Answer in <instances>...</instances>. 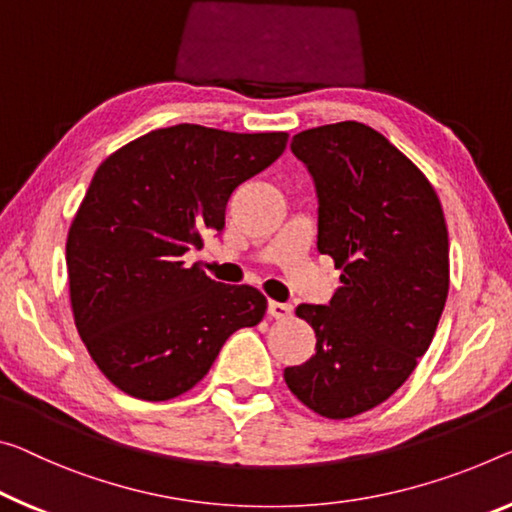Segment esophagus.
Listing matches in <instances>:
<instances>
[{
  "mask_svg": "<svg viewBox=\"0 0 512 512\" xmlns=\"http://www.w3.org/2000/svg\"><path fill=\"white\" fill-rule=\"evenodd\" d=\"M267 311H270V316L274 320H288L290 316H293V306L283 304V302H270Z\"/></svg>",
  "mask_w": 512,
  "mask_h": 512,
  "instance_id": "1",
  "label": "esophagus"
}]
</instances>
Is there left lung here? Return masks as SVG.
<instances>
[{"instance_id":"1","label":"left lung","mask_w":512,"mask_h":512,"mask_svg":"<svg viewBox=\"0 0 512 512\" xmlns=\"http://www.w3.org/2000/svg\"><path fill=\"white\" fill-rule=\"evenodd\" d=\"M293 153L318 192V249L341 270L329 306L300 304L316 355L283 371L325 419L384 403L426 355L448 295V231L426 174L357 121L304 130Z\"/></svg>"}]
</instances>
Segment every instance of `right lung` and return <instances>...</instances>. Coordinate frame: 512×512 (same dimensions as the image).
I'll return each instance as SVG.
<instances>
[{
    "instance_id": "right-lung-1",
    "label": "right lung",
    "mask_w": 512,
    "mask_h": 512,
    "mask_svg": "<svg viewBox=\"0 0 512 512\" xmlns=\"http://www.w3.org/2000/svg\"><path fill=\"white\" fill-rule=\"evenodd\" d=\"M286 144L288 132L180 123L100 164L70 224L66 265L75 327L114 387L176 398L206 377L226 338L263 320L261 290L212 281L183 256L224 229L235 187Z\"/></svg>"
}]
</instances>
